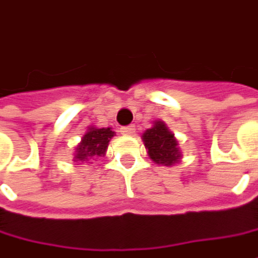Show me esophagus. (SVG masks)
Masks as SVG:
<instances>
[{"label": "esophagus", "mask_w": 258, "mask_h": 258, "mask_svg": "<svg viewBox=\"0 0 258 258\" xmlns=\"http://www.w3.org/2000/svg\"><path fill=\"white\" fill-rule=\"evenodd\" d=\"M121 133H122L124 136H131V134H134V133H136V128H134V125L122 127V128H121Z\"/></svg>", "instance_id": "1"}]
</instances>
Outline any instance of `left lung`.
<instances>
[{
    "label": "left lung",
    "instance_id": "obj_1",
    "mask_svg": "<svg viewBox=\"0 0 258 258\" xmlns=\"http://www.w3.org/2000/svg\"><path fill=\"white\" fill-rule=\"evenodd\" d=\"M142 139L150 159L156 165L171 166L181 159L178 142L163 121H155L152 128L144 131Z\"/></svg>",
    "mask_w": 258,
    "mask_h": 258
}]
</instances>
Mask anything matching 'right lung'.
<instances>
[{"mask_svg": "<svg viewBox=\"0 0 258 258\" xmlns=\"http://www.w3.org/2000/svg\"><path fill=\"white\" fill-rule=\"evenodd\" d=\"M115 133L112 128H96L90 127L84 133L82 137V142L77 144L76 152H74V162H87L92 163L90 160L96 159L99 156H105L108 144L111 139L114 137Z\"/></svg>", "mask_w": 258, "mask_h": 258, "instance_id": "add662e5", "label": "right lung"}]
</instances>
